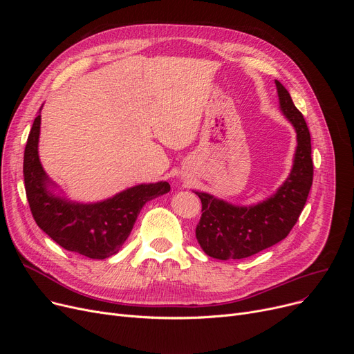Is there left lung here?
<instances>
[{
	"label": "left lung",
	"mask_w": 354,
	"mask_h": 354,
	"mask_svg": "<svg viewBox=\"0 0 354 354\" xmlns=\"http://www.w3.org/2000/svg\"><path fill=\"white\" fill-rule=\"evenodd\" d=\"M275 86L283 113L292 123L299 142L291 174L274 196L248 208L196 192L202 215L195 234L202 250L212 258H247L280 243L299 221L307 202L313 183L310 130L287 88L278 80Z\"/></svg>",
	"instance_id": "obj_1"
}]
</instances>
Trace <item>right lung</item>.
Returning <instances> with one entry per match:
<instances>
[{"instance_id": "obj_1", "label": "right lung", "mask_w": 354, "mask_h": 354, "mask_svg": "<svg viewBox=\"0 0 354 354\" xmlns=\"http://www.w3.org/2000/svg\"><path fill=\"white\" fill-rule=\"evenodd\" d=\"M41 118L34 119L24 151V185L35 224L67 251L104 259L116 254L132 231L147 201L169 192L171 185H138L103 202L82 205L47 191V176L39 159Z\"/></svg>"}]
</instances>
